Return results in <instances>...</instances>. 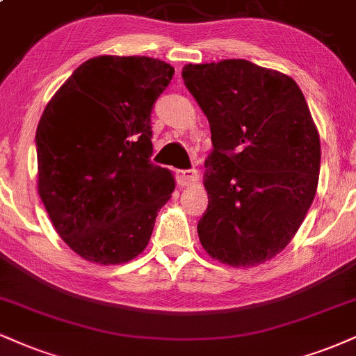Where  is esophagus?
Instances as JSON below:
<instances>
[{"mask_svg": "<svg viewBox=\"0 0 356 356\" xmlns=\"http://www.w3.org/2000/svg\"><path fill=\"white\" fill-rule=\"evenodd\" d=\"M175 181L179 186H189V184L199 181V172L195 169L175 170Z\"/></svg>", "mask_w": 356, "mask_h": 356, "instance_id": "obj_1", "label": "esophagus"}]
</instances>
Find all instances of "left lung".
I'll return each mask as SVG.
<instances>
[{
    "instance_id": "obj_1",
    "label": "left lung",
    "mask_w": 356,
    "mask_h": 356,
    "mask_svg": "<svg viewBox=\"0 0 356 356\" xmlns=\"http://www.w3.org/2000/svg\"><path fill=\"white\" fill-rule=\"evenodd\" d=\"M182 79L212 132L200 243L232 267L267 262L297 234L318 184L320 137L303 92L245 59L187 64Z\"/></svg>"
}]
</instances>
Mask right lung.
I'll use <instances>...</instances> for the list:
<instances>
[{
  "mask_svg": "<svg viewBox=\"0 0 356 356\" xmlns=\"http://www.w3.org/2000/svg\"><path fill=\"white\" fill-rule=\"evenodd\" d=\"M172 76L159 59L97 56L41 115L38 191L59 237L89 262L139 255L175 189L170 170L151 162V113Z\"/></svg>",
  "mask_w": 356,
  "mask_h": 356,
  "instance_id": "add662e5",
  "label": "right lung"
}]
</instances>
